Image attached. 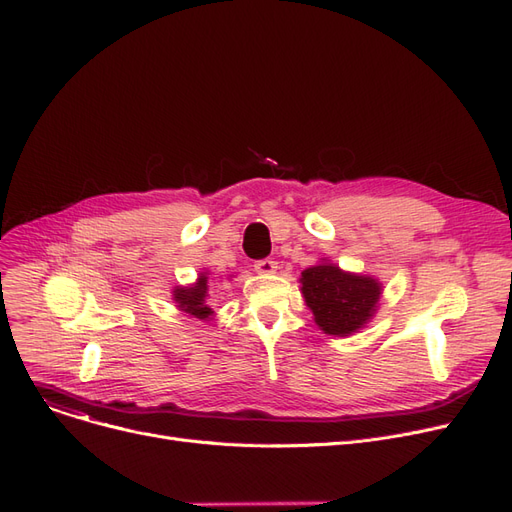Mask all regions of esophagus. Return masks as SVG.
<instances>
[{"label": "esophagus", "instance_id": "34e87169", "mask_svg": "<svg viewBox=\"0 0 512 512\" xmlns=\"http://www.w3.org/2000/svg\"><path fill=\"white\" fill-rule=\"evenodd\" d=\"M278 263L274 259H261L255 263V272L259 274H276Z\"/></svg>", "mask_w": 512, "mask_h": 512}]
</instances>
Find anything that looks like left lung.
<instances>
[{
  "mask_svg": "<svg viewBox=\"0 0 512 512\" xmlns=\"http://www.w3.org/2000/svg\"><path fill=\"white\" fill-rule=\"evenodd\" d=\"M299 282L314 323L337 337L363 329L382 295V285L375 278L344 272L329 261L301 272Z\"/></svg>",
  "mask_w": 512,
  "mask_h": 512,
  "instance_id": "obj_1",
  "label": "left lung"
}]
</instances>
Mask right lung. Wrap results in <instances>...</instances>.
<instances>
[{
	"mask_svg": "<svg viewBox=\"0 0 512 512\" xmlns=\"http://www.w3.org/2000/svg\"><path fill=\"white\" fill-rule=\"evenodd\" d=\"M206 272H202L198 276L196 285H189V287H175L173 291V299L175 304L181 312L206 320L208 316H213L211 306H206V293H208V285H206Z\"/></svg>",
	"mask_w": 512,
	"mask_h": 512,
	"instance_id": "right-lung-1",
	"label": "right lung"
}]
</instances>
